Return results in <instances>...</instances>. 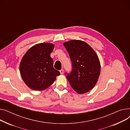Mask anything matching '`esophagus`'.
I'll return each instance as SVG.
<instances>
[{
  "mask_svg": "<svg viewBox=\"0 0 130 130\" xmlns=\"http://www.w3.org/2000/svg\"><path fill=\"white\" fill-rule=\"evenodd\" d=\"M60 74H62L63 73V69L60 70Z\"/></svg>",
  "mask_w": 130,
  "mask_h": 130,
  "instance_id": "34e87169",
  "label": "esophagus"
}]
</instances>
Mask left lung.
Segmentation results:
<instances>
[{
    "instance_id": "left-lung-1",
    "label": "left lung",
    "mask_w": 130,
    "mask_h": 130,
    "mask_svg": "<svg viewBox=\"0 0 130 130\" xmlns=\"http://www.w3.org/2000/svg\"><path fill=\"white\" fill-rule=\"evenodd\" d=\"M69 55L72 71L67 73L71 87L79 94L86 93L95 86L100 73L101 66L94 50L86 42L72 40L63 43Z\"/></svg>"
}]
</instances>
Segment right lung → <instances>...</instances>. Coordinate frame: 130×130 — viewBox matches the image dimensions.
I'll return each instance as SVG.
<instances>
[{"label": "right lung", "mask_w": 130, "mask_h": 130, "mask_svg": "<svg viewBox=\"0 0 130 130\" xmlns=\"http://www.w3.org/2000/svg\"><path fill=\"white\" fill-rule=\"evenodd\" d=\"M55 45L50 43L37 44L30 48L22 57L20 72L26 85L36 91L45 90L50 86L60 75L53 68L50 57Z\"/></svg>", "instance_id": "right-lung-1"}]
</instances>
